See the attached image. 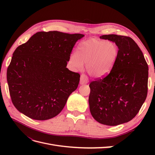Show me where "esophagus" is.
Returning <instances> with one entry per match:
<instances>
[{
    "mask_svg": "<svg viewBox=\"0 0 155 155\" xmlns=\"http://www.w3.org/2000/svg\"><path fill=\"white\" fill-rule=\"evenodd\" d=\"M85 80V76H83V75H81V78H80V83L82 84L83 83H84Z\"/></svg>",
    "mask_w": 155,
    "mask_h": 155,
    "instance_id": "34e87169",
    "label": "esophagus"
}]
</instances>
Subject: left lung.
<instances>
[{"label":"left lung","instance_id":"1","mask_svg":"<svg viewBox=\"0 0 155 155\" xmlns=\"http://www.w3.org/2000/svg\"><path fill=\"white\" fill-rule=\"evenodd\" d=\"M83 37L39 31L18 46L7 70V81L12 101L18 111L37 120L60 113L79 82L80 75L67 65L75 44Z\"/></svg>","mask_w":155,"mask_h":155}]
</instances>
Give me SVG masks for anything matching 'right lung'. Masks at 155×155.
I'll return each instance as SVG.
<instances>
[{"instance_id": "1", "label": "right lung", "mask_w": 155, "mask_h": 155, "mask_svg": "<svg viewBox=\"0 0 155 155\" xmlns=\"http://www.w3.org/2000/svg\"><path fill=\"white\" fill-rule=\"evenodd\" d=\"M100 38L114 42L118 51L110 73L89 85V107L98 122L115 126L134 118L146 99L148 66L130 37L110 34Z\"/></svg>"}]
</instances>
